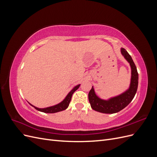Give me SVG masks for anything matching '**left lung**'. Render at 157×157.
Wrapping results in <instances>:
<instances>
[{
    "label": "left lung",
    "mask_w": 157,
    "mask_h": 157,
    "mask_svg": "<svg viewBox=\"0 0 157 157\" xmlns=\"http://www.w3.org/2000/svg\"><path fill=\"white\" fill-rule=\"evenodd\" d=\"M121 53L129 62L132 69V77L130 88L119 96L112 98L108 100H103L95 94L92 86L88 94V99L91 107L94 110L103 113L112 114L119 112L129 104L136 94L138 86V73L132 57L124 49L121 48Z\"/></svg>",
    "instance_id": "8db88e82"
}]
</instances>
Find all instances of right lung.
<instances>
[{
    "instance_id": "1",
    "label": "right lung",
    "mask_w": 157,
    "mask_h": 157,
    "mask_svg": "<svg viewBox=\"0 0 157 157\" xmlns=\"http://www.w3.org/2000/svg\"><path fill=\"white\" fill-rule=\"evenodd\" d=\"M80 86V84L76 86L71 91L67 94V96L65 97V98L63 99V100L61 101V103L57 104L56 105L52 106V107H46V108H43V109H40V108H37L35 106H33L31 104L30 105L31 106H33V107H35L36 110L43 112V113H57V112H59L61 111H63L65 109H67L69 105V103L71 100V98H72V95L77 90Z\"/></svg>"
}]
</instances>
